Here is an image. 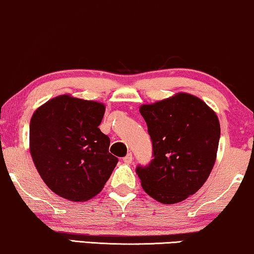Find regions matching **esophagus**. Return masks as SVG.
<instances>
[{"label":"esophagus","mask_w":254,"mask_h":254,"mask_svg":"<svg viewBox=\"0 0 254 254\" xmlns=\"http://www.w3.org/2000/svg\"><path fill=\"white\" fill-rule=\"evenodd\" d=\"M123 162L127 163V164H131V162H132V153H127L123 158Z\"/></svg>","instance_id":"34e87169"}]
</instances>
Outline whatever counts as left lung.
<instances>
[{"label": "left lung", "mask_w": 254, "mask_h": 254, "mask_svg": "<svg viewBox=\"0 0 254 254\" xmlns=\"http://www.w3.org/2000/svg\"><path fill=\"white\" fill-rule=\"evenodd\" d=\"M152 140L153 159L137 168L143 190L162 204L194 194L212 171L220 124L208 105L186 92L140 105Z\"/></svg>", "instance_id": "1"}]
</instances>
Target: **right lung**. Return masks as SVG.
Returning <instances> with one entry per match:
<instances>
[{
	"label": "right lung",
	"instance_id": "1",
	"mask_svg": "<svg viewBox=\"0 0 254 254\" xmlns=\"http://www.w3.org/2000/svg\"><path fill=\"white\" fill-rule=\"evenodd\" d=\"M105 105L60 95L31 116L29 150L41 178L54 193L71 201L97 195L118 159L110 138L99 130Z\"/></svg>",
	"mask_w": 254,
	"mask_h": 254
}]
</instances>
